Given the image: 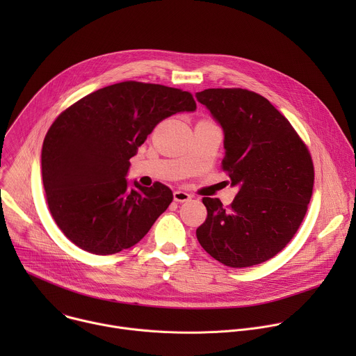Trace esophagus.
Wrapping results in <instances>:
<instances>
[{"label":"esophagus","instance_id":"esophagus-1","mask_svg":"<svg viewBox=\"0 0 356 356\" xmlns=\"http://www.w3.org/2000/svg\"><path fill=\"white\" fill-rule=\"evenodd\" d=\"M173 198H175V201H177V202H184V201H188V200L191 198V195H190L188 193H186V191L176 190V191L173 193Z\"/></svg>","mask_w":356,"mask_h":356}]
</instances>
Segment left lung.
Returning <instances> with one entry per match:
<instances>
[{
  "instance_id": "obj_1",
  "label": "left lung",
  "mask_w": 356,
  "mask_h": 356,
  "mask_svg": "<svg viewBox=\"0 0 356 356\" xmlns=\"http://www.w3.org/2000/svg\"><path fill=\"white\" fill-rule=\"evenodd\" d=\"M195 97L224 129L221 168L239 187L228 207L218 198H202L207 218L197 239L229 268L266 262L286 248L307 213L314 186L310 150L258 92L209 88Z\"/></svg>"
}]
</instances>
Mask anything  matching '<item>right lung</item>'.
I'll return each instance as SVG.
<instances>
[{
  "label": "right lung",
  "instance_id": "obj_1",
  "mask_svg": "<svg viewBox=\"0 0 356 356\" xmlns=\"http://www.w3.org/2000/svg\"><path fill=\"white\" fill-rule=\"evenodd\" d=\"M197 108L180 88L122 81L67 107L42 146V180L50 214L79 248L113 255L138 243L173 201L156 181L128 188L129 159L165 118Z\"/></svg>",
  "mask_w": 356,
  "mask_h": 356
}]
</instances>
